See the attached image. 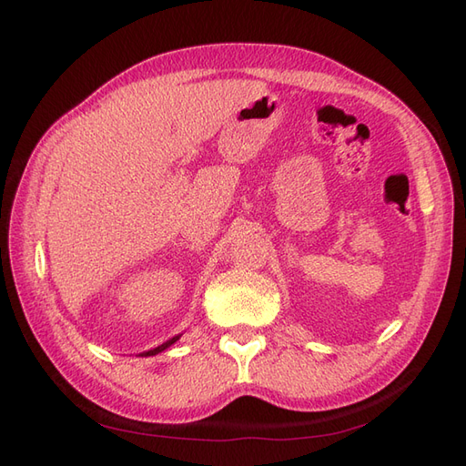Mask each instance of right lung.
<instances>
[{
  "label": "right lung",
  "instance_id": "add662e5",
  "mask_svg": "<svg viewBox=\"0 0 466 466\" xmlns=\"http://www.w3.org/2000/svg\"><path fill=\"white\" fill-rule=\"evenodd\" d=\"M177 339H180V336H174V339L172 340H167V342H164L162 346H157V349H154V350H147V352H144V356H154V354H157V352H162V350H166L167 349V346H170V344H174Z\"/></svg>",
  "mask_w": 466,
  "mask_h": 466
}]
</instances>
